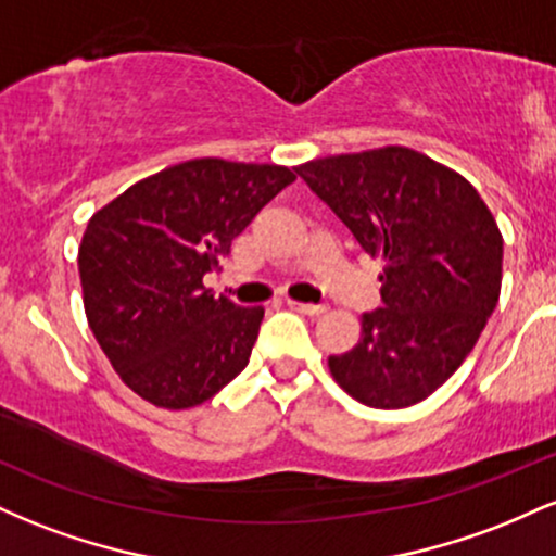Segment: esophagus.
Masks as SVG:
<instances>
[{
	"label": "esophagus",
	"instance_id": "1",
	"mask_svg": "<svg viewBox=\"0 0 556 556\" xmlns=\"http://www.w3.org/2000/svg\"><path fill=\"white\" fill-rule=\"evenodd\" d=\"M287 305H290L292 311H298V314H305V316H321L327 314V305H316V303H298V300H287Z\"/></svg>",
	"mask_w": 556,
	"mask_h": 556
}]
</instances>
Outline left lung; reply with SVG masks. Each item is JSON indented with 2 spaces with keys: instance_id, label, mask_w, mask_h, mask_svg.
<instances>
[{
  "instance_id": "obj_1",
  "label": "left lung",
  "mask_w": 556,
  "mask_h": 556,
  "mask_svg": "<svg viewBox=\"0 0 556 556\" xmlns=\"http://www.w3.org/2000/svg\"><path fill=\"white\" fill-rule=\"evenodd\" d=\"M295 172L384 264V308L363 314L350 353L329 355L331 376L368 407L416 405L463 366L500 303L494 216L465 177L405 146L314 159Z\"/></svg>"
}]
</instances>
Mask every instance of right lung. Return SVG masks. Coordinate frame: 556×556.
<instances>
[{"mask_svg":"<svg viewBox=\"0 0 556 556\" xmlns=\"http://www.w3.org/2000/svg\"><path fill=\"white\" fill-rule=\"evenodd\" d=\"M292 180L277 164L193 159L91 216L78 251L88 327L138 397L185 410L248 366L264 308L216 298L203 277Z\"/></svg>","mask_w":556,"mask_h":556,"instance_id":"obj_1","label":"right lung"}]
</instances>
